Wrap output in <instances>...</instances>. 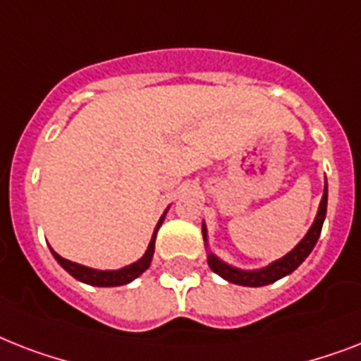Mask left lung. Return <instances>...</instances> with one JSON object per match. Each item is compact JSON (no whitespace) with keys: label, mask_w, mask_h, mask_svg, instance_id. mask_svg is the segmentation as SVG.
<instances>
[{"label":"left lung","mask_w":361,"mask_h":361,"mask_svg":"<svg viewBox=\"0 0 361 361\" xmlns=\"http://www.w3.org/2000/svg\"><path fill=\"white\" fill-rule=\"evenodd\" d=\"M326 208H328V181H324V192H322V200H320L319 212H317V217H314L313 225L307 231V234L302 238V241L298 243L292 251H288L285 257L277 258L268 266L258 269H241L236 266H231L226 264L225 260H221L217 255L208 249V228H206V223H202V236H204V245L208 249V266L212 268V271H215L217 275H221L223 279H226L228 283H234V285L241 286H264L271 285L275 281L283 279L285 275L292 274L294 269L300 266V264L309 257V252L313 251V247L317 245V241L320 238V231H322V225H324L326 219Z\"/></svg>","instance_id":"1"}]
</instances>
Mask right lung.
I'll return each instance as SVG.
<instances>
[{
  "mask_svg": "<svg viewBox=\"0 0 361 361\" xmlns=\"http://www.w3.org/2000/svg\"><path fill=\"white\" fill-rule=\"evenodd\" d=\"M166 212H169V208L164 209V214L161 215V219H159L157 226H155V231H153V236L152 240H149V245H147L144 257L138 258L136 262L129 264V266H123V268L120 269L87 268V266H82V264L78 262H71V260H67V258L59 257L52 247H50V251H52L54 258L58 260L59 266H61L67 274H71L75 279L82 281V283H86V285H92V286L127 285V283L135 281L138 275H142L147 268H149V264H152V258H153V251H155V238H157V231L161 228V225H163L164 217H166Z\"/></svg>",
  "mask_w": 361,
  "mask_h": 361,
  "instance_id": "obj_1",
  "label": "right lung"
}]
</instances>
